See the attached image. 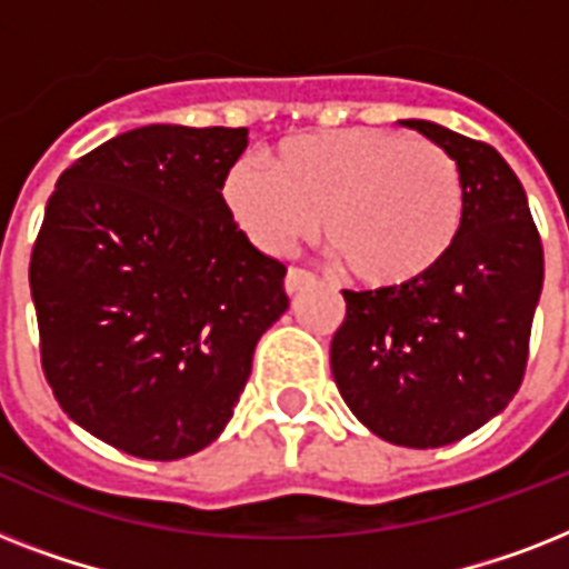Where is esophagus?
Segmentation results:
<instances>
[{
  "instance_id": "obj_1",
  "label": "esophagus",
  "mask_w": 569,
  "mask_h": 569,
  "mask_svg": "<svg viewBox=\"0 0 569 569\" xmlns=\"http://www.w3.org/2000/svg\"><path fill=\"white\" fill-rule=\"evenodd\" d=\"M312 274L310 271H303V268H289V274H286V292L295 295V292H301L303 286L310 283Z\"/></svg>"
}]
</instances>
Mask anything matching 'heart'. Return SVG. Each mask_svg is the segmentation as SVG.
Segmentation results:
<instances>
[{"mask_svg":"<svg viewBox=\"0 0 569 569\" xmlns=\"http://www.w3.org/2000/svg\"><path fill=\"white\" fill-rule=\"evenodd\" d=\"M223 203L262 253L325 241L351 280L398 292L428 280L463 230V180L442 147L392 129H333L280 141L271 171L241 159Z\"/></svg>","mask_w":569,"mask_h":569,"instance_id":"obj_1","label":"heart"}]
</instances>
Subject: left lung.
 I'll use <instances>...</instances> for the list:
<instances>
[{
	"label": "left lung",
	"instance_id": "left-lung-1",
	"mask_svg": "<svg viewBox=\"0 0 569 569\" xmlns=\"http://www.w3.org/2000/svg\"><path fill=\"white\" fill-rule=\"evenodd\" d=\"M455 159L463 230L440 271L398 292H342L330 369L380 440L440 449L508 407L529 360L543 248L522 182L490 144L431 120H398Z\"/></svg>",
	"mask_w": 569,
	"mask_h": 569
}]
</instances>
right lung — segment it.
Masks as SVG:
<instances>
[{
    "instance_id": "add662e5",
    "label": "right lung",
    "mask_w": 569,
    "mask_h": 569,
    "mask_svg": "<svg viewBox=\"0 0 569 569\" xmlns=\"http://www.w3.org/2000/svg\"><path fill=\"white\" fill-rule=\"evenodd\" d=\"M248 129L150 123L67 168L31 250L40 363L97 440L180 460L227 428L286 266L236 227L223 180Z\"/></svg>"
}]
</instances>
